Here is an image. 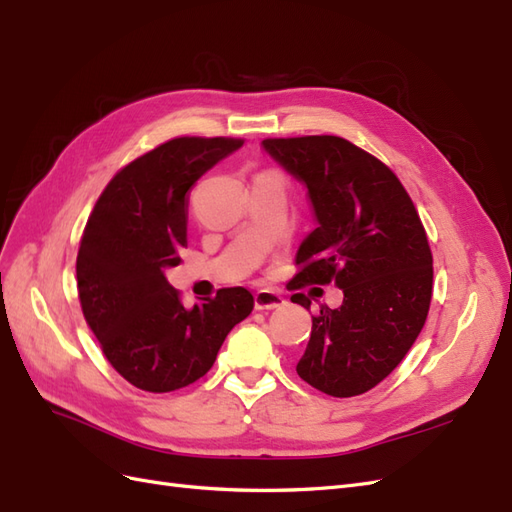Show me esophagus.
I'll return each instance as SVG.
<instances>
[{"instance_id": "1", "label": "esophagus", "mask_w": 512, "mask_h": 512, "mask_svg": "<svg viewBox=\"0 0 512 512\" xmlns=\"http://www.w3.org/2000/svg\"><path fill=\"white\" fill-rule=\"evenodd\" d=\"M286 303V299L282 297V294H277L275 290H269V288H262L254 294V305L256 309H277L282 307Z\"/></svg>"}]
</instances>
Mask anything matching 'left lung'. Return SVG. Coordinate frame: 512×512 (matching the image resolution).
Returning a JSON list of instances; mask_svg holds the SVG:
<instances>
[{"label":"left lung","instance_id":"obj_1","mask_svg":"<svg viewBox=\"0 0 512 512\" xmlns=\"http://www.w3.org/2000/svg\"><path fill=\"white\" fill-rule=\"evenodd\" d=\"M260 147L307 190L316 228L297 252L292 288L335 284L297 374L333 397L374 389L408 354L427 320L433 258L425 228L391 168L339 136L267 138ZM309 309L312 301L290 297Z\"/></svg>","mask_w":512,"mask_h":512}]
</instances>
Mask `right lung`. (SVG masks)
<instances>
[{
	"mask_svg": "<svg viewBox=\"0 0 512 512\" xmlns=\"http://www.w3.org/2000/svg\"><path fill=\"white\" fill-rule=\"evenodd\" d=\"M239 147L237 138H173L121 168L89 215L76 258L81 307L108 363L136 389L170 393L203 378L252 314L245 288L183 307L164 275L188 245L190 188Z\"/></svg>",
	"mask_w": 512,
	"mask_h": 512,
	"instance_id": "add662e5",
	"label": "right lung"
}]
</instances>
